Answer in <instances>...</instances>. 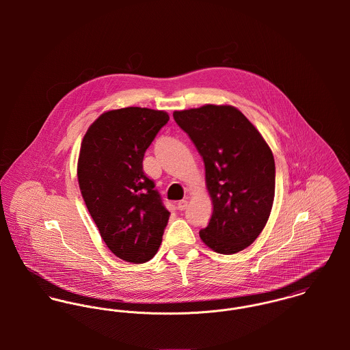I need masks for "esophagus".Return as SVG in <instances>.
<instances>
[{"instance_id": "34e87169", "label": "esophagus", "mask_w": 350, "mask_h": 350, "mask_svg": "<svg viewBox=\"0 0 350 350\" xmlns=\"http://www.w3.org/2000/svg\"><path fill=\"white\" fill-rule=\"evenodd\" d=\"M187 207V200H182L178 202V208L182 211V210H185Z\"/></svg>"}]
</instances>
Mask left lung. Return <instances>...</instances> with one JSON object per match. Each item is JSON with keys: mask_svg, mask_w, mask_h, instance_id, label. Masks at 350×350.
Instances as JSON below:
<instances>
[{"mask_svg": "<svg viewBox=\"0 0 350 350\" xmlns=\"http://www.w3.org/2000/svg\"><path fill=\"white\" fill-rule=\"evenodd\" d=\"M200 152L213 214L202 241L222 254L245 250L264 229L275 197V160L250 120L233 106L174 111Z\"/></svg>", "mask_w": 350, "mask_h": 350, "instance_id": "left-lung-1", "label": "left lung"}]
</instances>
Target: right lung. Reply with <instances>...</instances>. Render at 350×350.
Here are the masks:
<instances>
[{"label": "right lung", "instance_id": "add662e5", "mask_svg": "<svg viewBox=\"0 0 350 350\" xmlns=\"http://www.w3.org/2000/svg\"><path fill=\"white\" fill-rule=\"evenodd\" d=\"M147 107L110 110L88 129L78 182L100 237L117 257L142 264L159 250L170 211L143 170L144 153L168 122Z\"/></svg>", "mask_w": 350, "mask_h": 350}]
</instances>
